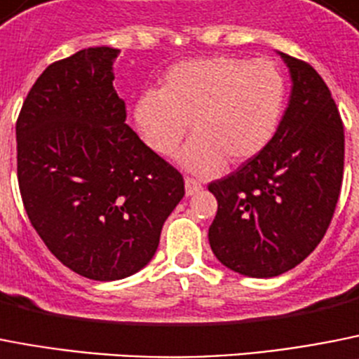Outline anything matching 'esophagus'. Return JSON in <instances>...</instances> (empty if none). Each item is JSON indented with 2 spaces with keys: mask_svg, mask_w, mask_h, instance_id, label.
<instances>
[{
  "mask_svg": "<svg viewBox=\"0 0 359 359\" xmlns=\"http://www.w3.org/2000/svg\"><path fill=\"white\" fill-rule=\"evenodd\" d=\"M184 186H186V195L188 197H191V195H195V193H198L202 189V184L197 182L195 179H186L184 180Z\"/></svg>",
  "mask_w": 359,
  "mask_h": 359,
  "instance_id": "1",
  "label": "esophagus"
}]
</instances>
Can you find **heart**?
<instances>
[{"mask_svg":"<svg viewBox=\"0 0 359 359\" xmlns=\"http://www.w3.org/2000/svg\"><path fill=\"white\" fill-rule=\"evenodd\" d=\"M285 83L271 61L215 55L188 61L133 104L142 142L171 157L191 126L193 139L179 162L195 175L211 177L224 164H242L266 148L283 114Z\"/></svg>","mask_w":359,"mask_h":359,"instance_id":"obj_1","label":"heart"}]
</instances>
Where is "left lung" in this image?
Masks as SVG:
<instances>
[{
    "label": "left lung",
    "instance_id": "1",
    "mask_svg": "<svg viewBox=\"0 0 359 359\" xmlns=\"http://www.w3.org/2000/svg\"><path fill=\"white\" fill-rule=\"evenodd\" d=\"M291 95L273 141L208 186L218 202L210 245L227 269L271 278L309 257L325 235L344 179V123L309 63L278 52Z\"/></svg>",
    "mask_w": 359,
    "mask_h": 359
}]
</instances>
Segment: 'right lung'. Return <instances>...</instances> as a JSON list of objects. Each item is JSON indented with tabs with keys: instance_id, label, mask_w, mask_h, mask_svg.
Listing matches in <instances>:
<instances>
[{
	"instance_id": "1",
	"label": "right lung",
	"mask_w": 359,
	"mask_h": 359,
	"mask_svg": "<svg viewBox=\"0 0 359 359\" xmlns=\"http://www.w3.org/2000/svg\"><path fill=\"white\" fill-rule=\"evenodd\" d=\"M121 50L92 46L37 77L15 124L25 211L50 253L99 282L154 258L184 179L128 126L114 88Z\"/></svg>"
}]
</instances>
